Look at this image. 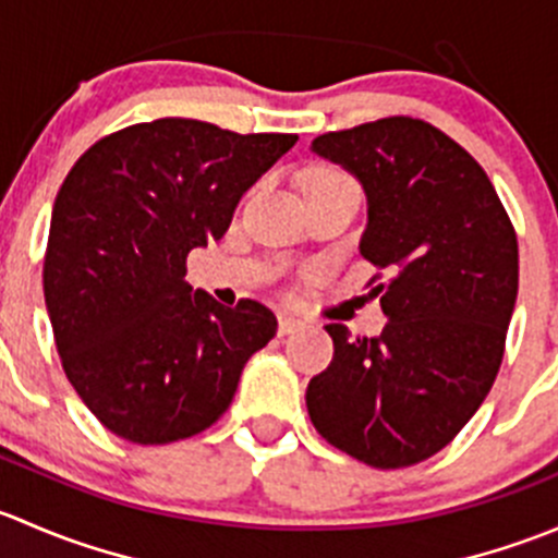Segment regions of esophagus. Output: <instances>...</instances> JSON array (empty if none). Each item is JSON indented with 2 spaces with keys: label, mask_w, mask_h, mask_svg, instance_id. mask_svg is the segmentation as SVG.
Instances as JSON below:
<instances>
[{
  "label": "esophagus",
  "mask_w": 558,
  "mask_h": 558,
  "mask_svg": "<svg viewBox=\"0 0 558 558\" xmlns=\"http://www.w3.org/2000/svg\"><path fill=\"white\" fill-rule=\"evenodd\" d=\"M302 320L296 318V315H289V313H283L278 318V335L280 337H286V335H294V331H300L302 329Z\"/></svg>",
  "instance_id": "1"
}]
</instances>
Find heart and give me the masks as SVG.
Here are the masks:
<instances>
[{
  "label": "heart",
  "instance_id": "heart-1",
  "mask_svg": "<svg viewBox=\"0 0 558 558\" xmlns=\"http://www.w3.org/2000/svg\"><path fill=\"white\" fill-rule=\"evenodd\" d=\"M342 178H345V174L331 170V167H313V170L305 174V185L331 183V180H342Z\"/></svg>",
  "mask_w": 558,
  "mask_h": 558
}]
</instances>
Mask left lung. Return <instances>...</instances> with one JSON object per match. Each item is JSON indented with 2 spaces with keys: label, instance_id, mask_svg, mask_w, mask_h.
Segmentation results:
<instances>
[{
  "label": "left lung",
  "instance_id": "obj_1",
  "mask_svg": "<svg viewBox=\"0 0 558 558\" xmlns=\"http://www.w3.org/2000/svg\"><path fill=\"white\" fill-rule=\"evenodd\" d=\"M313 150L367 194L359 253L378 272V337L326 324L335 356L307 386L326 442L378 470L418 464L475 415L505 356L519 240L483 167L421 118L326 132Z\"/></svg>",
  "mask_w": 558,
  "mask_h": 558
}]
</instances>
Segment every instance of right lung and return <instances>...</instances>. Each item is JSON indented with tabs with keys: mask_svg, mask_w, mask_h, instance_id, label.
Here are the masks:
<instances>
[{
	"mask_svg": "<svg viewBox=\"0 0 558 558\" xmlns=\"http://www.w3.org/2000/svg\"><path fill=\"white\" fill-rule=\"evenodd\" d=\"M296 134H238L159 118L94 143L61 183L43 291L61 367L112 435L167 446L216 424L278 320L185 283L194 247L221 240L240 196Z\"/></svg>",
	"mask_w": 558,
	"mask_h": 558,
	"instance_id": "right-lung-1",
	"label": "right lung"
}]
</instances>
